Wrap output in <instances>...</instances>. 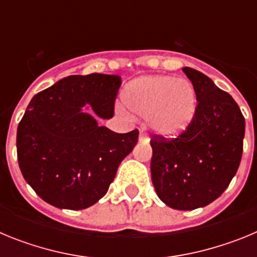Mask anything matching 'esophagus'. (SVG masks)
Instances as JSON below:
<instances>
[{"label":"esophagus","instance_id":"obj_1","mask_svg":"<svg viewBox=\"0 0 257 257\" xmlns=\"http://www.w3.org/2000/svg\"><path fill=\"white\" fill-rule=\"evenodd\" d=\"M139 140L142 143H148L149 142V138H148V135H147V133H144V131H140Z\"/></svg>","mask_w":257,"mask_h":257}]
</instances>
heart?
I'll use <instances>...</instances> for the list:
<instances>
[{"label": "heart", "instance_id": "heart-1", "mask_svg": "<svg viewBox=\"0 0 257 257\" xmlns=\"http://www.w3.org/2000/svg\"><path fill=\"white\" fill-rule=\"evenodd\" d=\"M122 100L131 113L148 118L152 128L165 136H175L185 130L197 109L192 83L171 76L135 79L124 88Z\"/></svg>", "mask_w": 257, "mask_h": 257}]
</instances>
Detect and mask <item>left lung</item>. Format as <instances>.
Segmentation results:
<instances>
[{
    "mask_svg": "<svg viewBox=\"0 0 257 257\" xmlns=\"http://www.w3.org/2000/svg\"><path fill=\"white\" fill-rule=\"evenodd\" d=\"M183 72L196 91V114L175 139L152 136L151 171L161 201L187 211L210 205L230 184L243 152L244 117L212 79L193 68Z\"/></svg>",
    "mask_w": 257,
    "mask_h": 257,
    "instance_id": "obj_1",
    "label": "left lung"
}]
</instances>
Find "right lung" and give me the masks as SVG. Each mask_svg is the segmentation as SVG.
Returning a JSON list of instances; mask_svg holds the SVG:
<instances>
[{"label": "right lung", "instance_id": "add662e5", "mask_svg": "<svg viewBox=\"0 0 257 257\" xmlns=\"http://www.w3.org/2000/svg\"><path fill=\"white\" fill-rule=\"evenodd\" d=\"M121 77L69 76L33 96L17 133L18 162L32 189L50 205L83 210L105 196L139 131L117 134L82 112L114 115Z\"/></svg>", "mask_w": 257, "mask_h": 257}]
</instances>
